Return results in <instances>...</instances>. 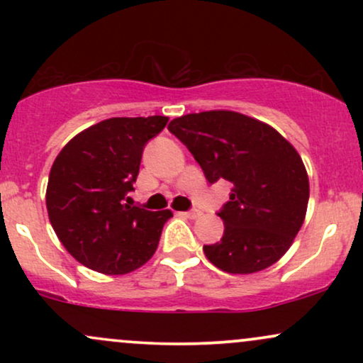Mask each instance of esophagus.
Returning a JSON list of instances; mask_svg holds the SVG:
<instances>
[{"label": "esophagus", "mask_w": 363, "mask_h": 363, "mask_svg": "<svg viewBox=\"0 0 363 363\" xmlns=\"http://www.w3.org/2000/svg\"><path fill=\"white\" fill-rule=\"evenodd\" d=\"M182 215L187 216V218L194 220V218H198V216H201V211H198V210H189V211H184V213H182Z\"/></svg>", "instance_id": "obj_1"}]
</instances>
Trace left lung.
<instances>
[{"mask_svg": "<svg viewBox=\"0 0 363 363\" xmlns=\"http://www.w3.org/2000/svg\"><path fill=\"white\" fill-rule=\"evenodd\" d=\"M205 172L206 181H228L230 199L218 211L225 230L205 245L222 272H261L289 251L309 203V177L301 155L277 129L232 111H206L170 121Z\"/></svg>", "mask_w": 363, "mask_h": 363, "instance_id": "1", "label": "left lung"}]
</instances>
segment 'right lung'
Instances as JSON below:
<instances>
[{"label":"right lung","instance_id":"1","mask_svg":"<svg viewBox=\"0 0 363 363\" xmlns=\"http://www.w3.org/2000/svg\"><path fill=\"white\" fill-rule=\"evenodd\" d=\"M169 118H111L66 143L49 172L45 205L57 239L78 262L126 274L157 251L170 210L124 203L140 172L145 145Z\"/></svg>","mask_w":363,"mask_h":363}]
</instances>
